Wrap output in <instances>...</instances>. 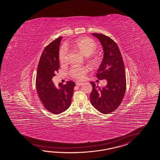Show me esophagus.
<instances>
[{
	"instance_id": "obj_1",
	"label": "esophagus",
	"mask_w": 160,
	"mask_h": 160,
	"mask_svg": "<svg viewBox=\"0 0 160 160\" xmlns=\"http://www.w3.org/2000/svg\"><path fill=\"white\" fill-rule=\"evenodd\" d=\"M82 84L83 83L82 82H76V86H81Z\"/></svg>"
}]
</instances>
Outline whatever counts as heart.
<instances>
[{
    "label": "heart",
    "mask_w": 160,
    "mask_h": 160,
    "mask_svg": "<svg viewBox=\"0 0 160 160\" xmlns=\"http://www.w3.org/2000/svg\"><path fill=\"white\" fill-rule=\"evenodd\" d=\"M73 47L77 49L84 56L91 55L96 49V45L94 41L87 38H79L76 39L73 43ZM67 48L65 46L61 48L59 53V59L61 63H65ZM88 61L90 65L95 66L97 63V58L93 55L88 57ZM88 72V69L85 66H74L70 70V74L73 78L81 79Z\"/></svg>",
    "instance_id": "obj_1"
}]
</instances>
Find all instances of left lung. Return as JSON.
I'll list each match as a JSON object with an SVG mask.
<instances>
[{"mask_svg": "<svg viewBox=\"0 0 160 160\" xmlns=\"http://www.w3.org/2000/svg\"><path fill=\"white\" fill-rule=\"evenodd\" d=\"M92 35L99 39L104 51V58L96 76L99 80H107L108 82L101 88L95 82H90L92 86L90 101L99 112L108 114L120 105L125 95V65L119 47L113 40L102 34Z\"/></svg>", "mask_w": 160, "mask_h": 160, "instance_id": "left-lung-1", "label": "left lung"}]
</instances>
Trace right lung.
Segmentation results:
<instances>
[{
    "mask_svg": "<svg viewBox=\"0 0 160 160\" xmlns=\"http://www.w3.org/2000/svg\"><path fill=\"white\" fill-rule=\"evenodd\" d=\"M62 37L48 45L40 58L36 77V88L44 107L50 112L59 114L69 108L75 83L68 81L66 84L55 86L52 81L59 68V50Z\"/></svg>",
    "mask_w": 160,
    "mask_h": 160,
    "instance_id": "1",
    "label": "right lung"
}]
</instances>
